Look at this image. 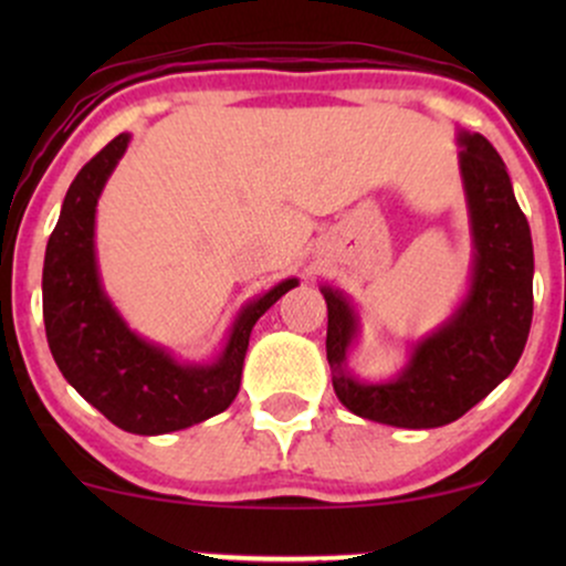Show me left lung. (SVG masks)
I'll return each instance as SVG.
<instances>
[{"instance_id": "8db88e82", "label": "left lung", "mask_w": 566, "mask_h": 566, "mask_svg": "<svg viewBox=\"0 0 566 566\" xmlns=\"http://www.w3.org/2000/svg\"><path fill=\"white\" fill-rule=\"evenodd\" d=\"M458 143L473 237L471 287L394 380L361 382L348 373L359 316L343 292L322 287L335 394L343 407L375 423L439 428L463 418L509 378L527 346L535 274L530 223L492 143L479 133H458Z\"/></svg>"}]
</instances>
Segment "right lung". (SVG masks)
Listing matches in <instances>:
<instances>
[{"mask_svg":"<svg viewBox=\"0 0 566 566\" xmlns=\"http://www.w3.org/2000/svg\"><path fill=\"white\" fill-rule=\"evenodd\" d=\"M127 143V133L116 135L69 186L44 252L42 314L55 365L80 396L122 431L159 437L201 423L237 399L252 327L297 279L247 303L210 365H180L135 335L103 292L95 261V207Z\"/></svg>","mask_w":566,"mask_h":566,"instance_id":"obj_1","label":"right lung"}]
</instances>
